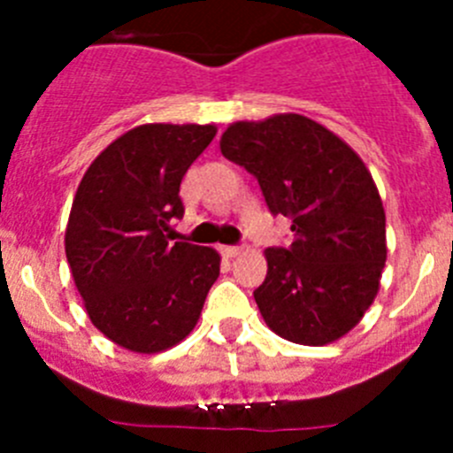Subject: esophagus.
<instances>
[{
  "label": "esophagus",
  "instance_id": "esophagus-1",
  "mask_svg": "<svg viewBox=\"0 0 453 453\" xmlns=\"http://www.w3.org/2000/svg\"><path fill=\"white\" fill-rule=\"evenodd\" d=\"M219 251H222L224 256H226V258H235V256H240V247H231V245H224V247H219Z\"/></svg>",
  "mask_w": 453,
  "mask_h": 453
}]
</instances>
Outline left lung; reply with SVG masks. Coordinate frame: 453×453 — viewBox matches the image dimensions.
Returning <instances> with one entry per match:
<instances>
[{
  "label": "left lung",
  "mask_w": 453,
  "mask_h": 453,
  "mask_svg": "<svg viewBox=\"0 0 453 453\" xmlns=\"http://www.w3.org/2000/svg\"><path fill=\"white\" fill-rule=\"evenodd\" d=\"M219 150L258 179L272 213L292 219V245L265 250L267 276L254 290L267 326L308 347L349 334L388 258L386 211L361 156L297 113L229 124Z\"/></svg>",
  "instance_id": "left-lung-1"
}]
</instances>
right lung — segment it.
<instances>
[{"instance_id":"right-lung-1","label":"right lung","mask_w":453,"mask_h":453,"mask_svg":"<svg viewBox=\"0 0 453 453\" xmlns=\"http://www.w3.org/2000/svg\"><path fill=\"white\" fill-rule=\"evenodd\" d=\"M215 124H140L90 163L72 202L65 256L90 322L122 349L158 354L195 329L219 254L170 240L179 186Z\"/></svg>"}]
</instances>
